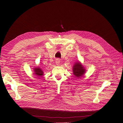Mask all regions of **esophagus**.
Here are the masks:
<instances>
[{"label": "esophagus", "mask_w": 123, "mask_h": 123, "mask_svg": "<svg viewBox=\"0 0 123 123\" xmlns=\"http://www.w3.org/2000/svg\"><path fill=\"white\" fill-rule=\"evenodd\" d=\"M59 62H60V60H59V59L57 58V59H56V61H55L56 64V65H59Z\"/></svg>", "instance_id": "esophagus-1"}]
</instances>
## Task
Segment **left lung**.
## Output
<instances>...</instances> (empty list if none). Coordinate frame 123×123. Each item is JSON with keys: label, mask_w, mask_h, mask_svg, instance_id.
<instances>
[{"label": "left lung", "mask_w": 123, "mask_h": 123, "mask_svg": "<svg viewBox=\"0 0 123 123\" xmlns=\"http://www.w3.org/2000/svg\"><path fill=\"white\" fill-rule=\"evenodd\" d=\"M86 72V69L80 62L75 63L73 66V73L75 77H82Z\"/></svg>", "instance_id": "left-lung-1"}]
</instances>
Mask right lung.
Listing matches in <instances>:
<instances>
[{"label": "right lung", "instance_id": "1", "mask_svg": "<svg viewBox=\"0 0 123 123\" xmlns=\"http://www.w3.org/2000/svg\"><path fill=\"white\" fill-rule=\"evenodd\" d=\"M34 74H35L36 76L41 77L43 75V72L42 69L39 67H36L34 68Z\"/></svg>", "mask_w": 123, "mask_h": 123}]
</instances>
